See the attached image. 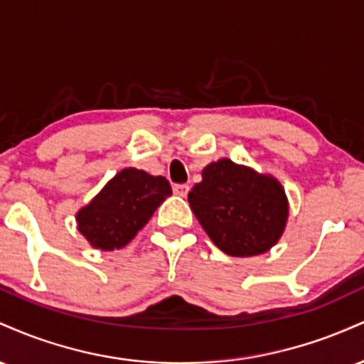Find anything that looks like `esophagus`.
<instances>
[{
    "label": "esophagus",
    "mask_w": 364,
    "mask_h": 364,
    "mask_svg": "<svg viewBox=\"0 0 364 364\" xmlns=\"http://www.w3.org/2000/svg\"><path fill=\"white\" fill-rule=\"evenodd\" d=\"M173 190H174V193L179 195V196H186L188 191H190V186L183 183V185H174Z\"/></svg>",
    "instance_id": "obj_1"
}]
</instances>
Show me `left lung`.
Here are the masks:
<instances>
[{
  "instance_id": "8db88e82",
  "label": "left lung",
  "mask_w": 364,
  "mask_h": 364,
  "mask_svg": "<svg viewBox=\"0 0 364 364\" xmlns=\"http://www.w3.org/2000/svg\"><path fill=\"white\" fill-rule=\"evenodd\" d=\"M191 210L214 245L231 257L269 252L282 236L289 207L284 188L229 159L210 162L188 193Z\"/></svg>"
}]
</instances>
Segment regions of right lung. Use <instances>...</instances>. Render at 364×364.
I'll return each mask as SVG.
<instances>
[{
	"label": "right lung",
	"mask_w": 364,
	"mask_h": 364,
	"mask_svg": "<svg viewBox=\"0 0 364 364\" xmlns=\"http://www.w3.org/2000/svg\"><path fill=\"white\" fill-rule=\"evenodd\" d=\"M171 193L164 176H150L135 168L119 171L89 205L78 210V231L102 252L123 248Z\"/></svg>",
	"instance_id": "add662e5"
}]
</instances>
